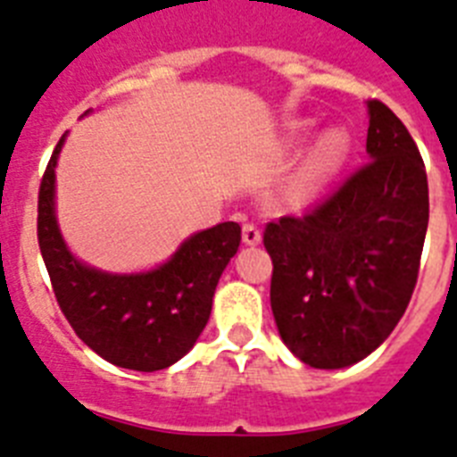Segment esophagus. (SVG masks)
<instances>
[{"instance_id":"1","label":"esophagus","mask_w":457,"mask_h":457,"mask_svg":"<svg viewBox=\"0 0 457 457\" xmlns=\"http://www.w3.org/2000/svg\"><path fill=\"white\" fill-rule=\"evenodd\" d=\"M241 235H244V244H248V246H255V244L262 241V232H260V228L255 222H244Z\"/></svg>"}]
</instances>
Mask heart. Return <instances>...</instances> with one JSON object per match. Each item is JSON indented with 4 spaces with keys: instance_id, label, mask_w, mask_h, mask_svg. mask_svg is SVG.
Listing matches in <instances>:
<instances>
[{
    "instance_id": "b5f03b06",
    "label": "heart",
    "mask_w": 457,
    "mask_h": 457,
    "mask_svg": "<svg viewBox=\"0 0 457 457\" xmlns=\"http://www.w3.org/2000/svg\"><path fill=\"white\" fill-rule=\"evenodd\" d=\"M348 148H351V141L341 129L325 132L313 144L312 151L306 153L304 162L295 176V190L300 195L316 193L318 187L329 181L339 171L341 164L346 162Z\"/></svg>"
}]
</instances>
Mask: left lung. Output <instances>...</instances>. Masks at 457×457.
Here are the masks:
<instances>
[{"mask_svg": "<svg viewBox=\"0 0 457 457\" xmlns=\"http://www.w3.org/2000/svg\"><path fill=\"white\" fill-rule=\"evenodd\" d=\"M367 160L304 216L267 222L271 312L306 365L341 370L367 358L404 316L420 270L430 197L416 141L370 99Z\"/></svg>", "mask_w": 457, "mask_h": 457, "instance_id": "8db88e82", "label": "left lung"}]
</instances>
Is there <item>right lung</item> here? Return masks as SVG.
Wrapping results in <instances>:
<instances>
[{
    "instance_id": "add662e5",
    "label": "right lung",
    "mask_w": 457,
    "mask_h": 457,
    "mask_svg": "<svg viewBox=\"0 0 457 457\" xmlns=\"http://www.w3.org/2000/svg\"><path fill=\"white\" fill-rule=\"evenodd\" d=\"M57 141L39 186L37 237L53 293L79 339L111 365L157 371L181 360L211 316L218 278L241 241L239 222L197 232L148 274L90 270L67 251L53 211Z\"/></svg>"
}]
</instances>
